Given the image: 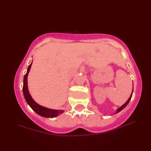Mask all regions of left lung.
Masks as SVG:
<instances>
[{
	"label": "left lung",
	"mask_w": 151,
	"mask_h": 151,
	"mask_svg": "<svg viewBox=\"0 0 151 151\" xmlns=\"http://www.w3.org/2000/svg\"><path fill=\"white\" fill-rule=\"evenodd\" d=\"M132 93H133V90H132V93H131V95L130 96V97H129V99H128V101L125 102V103L123 105V106H121L120 107V108H119L118 109H117V110H116V112H115V114H117V113H119V112L120 111H121L122 110H123V109H124L125 107L127 106V105L129 104V102H130V99H131V98H132Z\"/></svg>",
	"instance_id": "obj_1"
}]
</instances>
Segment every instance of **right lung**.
<instances>
[{"label":"right lung","instance_id":"1","mask_svg":"<svg viewBox=\"0 0 151 151\" xmlns=\"http://www.w3.org/2000/svg\"><path fill=\"white\" fill-rule=\"evenodd\" d=\"M31 63L30 65L28 66L27 69V72L25 74L23 79V87H22V91H23V94L24 97L25 98V100H26L28 104L30 106V108L32 109V110L37 113L38 115H41V116L44 117H47V118H53L56 117L61 114H62L64 112V110H52V109L47 108L45 107H43L42 106L38 104L37 102L34 101L32 97H31V95L28 91V73H29L31 66H32Z\"/></svg>","mask_w":151,"mask_h":151}]
</instances>
